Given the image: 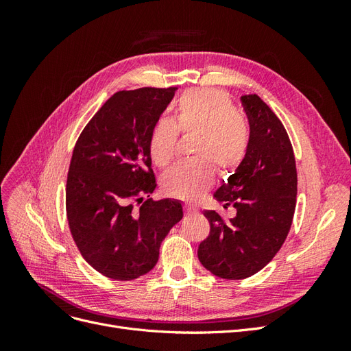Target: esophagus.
<instances>
[{"instance_id":"obj_1","label":"esophagus","mask_w":351,"mask_h":351,"mask_svg":"<svg viewBox=\"0 0 351 351\" xmlns=\"http://www.w3.org/2000/svg\"><path fill=\"white\" fill-rule=\"evenodd\" d=\"M184 212L187 215H195V214H197V208L193 206V205H190V204H186L184 205Z\"/></svg>"}]
</instances>
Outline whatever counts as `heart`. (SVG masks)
<instances>
[{"mask_svg":"<svg viewBox=\"0 0 351 351\" xmlns=\"http://www.w3.org/2000/svg\"><path fill=\"white\" fill-rule=\"evenodd\" d=\"M178 132L196 134L190 161L177 164L164 176V192L177 199L195 200L215 182V168L230 176L244 162L250 147V124L236 110L226 92L190 89L176 101L174 119H159L149 134L154 164L167 168L177 156Z\"/></svg>","mask_w":351,"mask_h":351,"instance_id":"1","label":"heart"}]
</instances>
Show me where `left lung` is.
<instances>
[{
  "label": "left lung",
  "mask_w": 351,
  "mask_h": 351,
  "mask_svg": "<svg viewBox=\"0 0 351 351\" xmlns=\"http://www.w3.org/2000/svg\"><path fill=\"white\" fill-rule=\"evenodd\" d=\"M250 124V147L244 162L214 197L236 217L224 219L205 210L209 236L199 244L200 263L219 278L244 280L274 259L293 224L297 169L285 127L258 95L241 97Z\"/></svg>",
  "instance_id": "8db88e82"
}]
</instances>
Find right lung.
Segmentation results:
<instances>
[{"mask_svg": "<svg viewBox=\"0 0 351 351\" xmlns=\"http://www.w3.org/2000/svg\"><path fill=\"white\" fill-rule=\"evenodd\" d=\"M174 92H115L74 145L66 184L69 228L83 259L115 281L149 272L168 231L183 218L178 200L142 197L156 187L149 134Z\"/></svg>", "mask_w": 351, "mask_h": 351, "instance_id": "1", "label": "right lung"}]
</instances>
